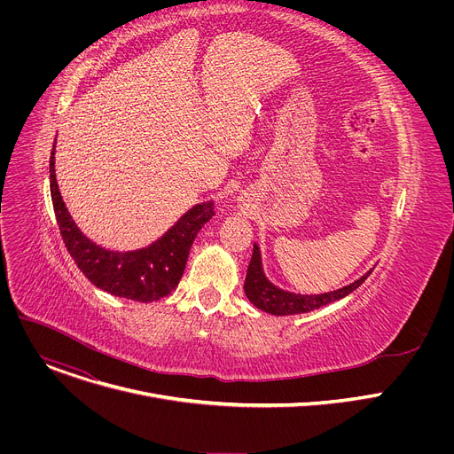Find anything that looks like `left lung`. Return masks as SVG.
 I'll use <instances>...</instances> for the list:
<instances>
[{
  "label": "left lung",
  "instance_id": "8db88e82",
  "mask_svg": "<svg viewBox=\"0 0 454 454\" xmlns=\"http://www.w3.org/2000/svg\"><path fill=\"white\" fill-rule=\"evenodd\" d=\"M372 271L363 275L359 280L354 284H348L338 291L331 293H323V294H294L278 289L273 286L264 271H262V261H261V249H258L256 244H253V254L247 266V275L244 282V293L247 300L264 312L275 314V316H289V314H301V312H310L314 309H319L327 303H333L336 300L345 298L352 291H356L368 277Z\"/></svg>",
  "mask_w": 454,
  "mask_h": 454
}]
</instances>
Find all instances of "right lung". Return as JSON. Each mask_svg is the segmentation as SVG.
I'll list each match as a JSON object with an SVG mask.
<instances>
[{"instance_id":"right-lung-1","label":"right lung","mask_w":454,"mask_h":454,"mask_svg":"<svg viewBox=\"0 0 454 454\" xmlns=\"http://www.w3.org/2000/svg\"><path fill=\"white\" fill-rule=\"evenodd\" d=\"M55 145L50 156V192L60 237L84 277L102 291L137 301L170 294L184 271L193 239L215 212L214 203L190 208L161 239L137 251H109L91 242L72 221L55 179Z\"/></svg>"}]
</instances>
